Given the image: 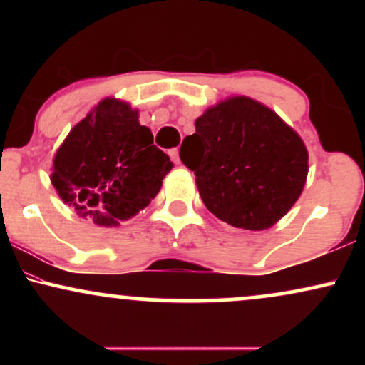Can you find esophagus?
Returning a JSON list of instances; mask_svg holds the SVG:
<instances>
[{"mask_svg":"<svg viewBox=\"0 0 365 365\" xmlns=\"http://www.w3.org/2000/svg\"><path fill=\"white\" fill-rule=\"evenodd\" d=\"M170 158H171V161L173 163H180V153H178V148H175V149H170Z\"/></svg>","mask_w":365,"mask_h":365,"instance_id":"esophagus-1","label":"esophagus"}]
</instances>
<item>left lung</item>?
Returning a JSON list of instances; mask_svg holds the SVG:
<instances>
[{"instance_id": "obj_1", "label": "left lung", "mask_w": 365, "mask_h": 365, "mask_svg": "<svg viewBox=\"0 0 365 365\" xmlns=\"http://www.w3.org/2000/svg\"><path fill=\"white\" fill-rule=\"evenodd\" d=\"M185 140L188 154L180 149V158L194 171L204 206L235 228H269L302 194L309 171L302 139L254 99L235 96L209 108Z\"/></svg>"}]
</instances>
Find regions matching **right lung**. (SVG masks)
Returning <instances> with one entry per match:
<instances>
[{"label": "right lung", "mask_w": 365, "mask_h": 365, "mask_svg": "<svg viewBox=\"0 0 365 365\" xmlns=\"http://www.w3.org/2000/svg\"><path fill=\"white\" fill-rule=\"evenodd\" d=\"M139 123V111L103 99L58 149L51 183L77 215L99 226H118L149 206L173 168Z\"/></svg>", "instance_id": "add662e5"}]
</instances>
